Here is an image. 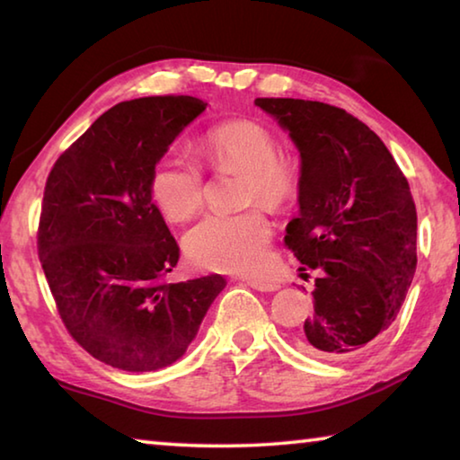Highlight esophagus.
<instances>
[{"label": "esophagus", "instance_id": "1", "mask_svg": "<svg viewBox=\"0 0 460 460\" xmlns=\"http://www.w3.org/2000/svg\"><path fill=\"white\" fill-rule=\"evenodd\" d=\"M247 286H252L260 292H276L279 288L276 282H266V279H247Z\"/></svg>", "mask_w": 460, "mask_h": 460}]
</instances>
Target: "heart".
Returning a JSON list of instances; mask_svg holds the SVG:
<instances>
[{"label": "heart", "instance_id": "obj_1", "mask_svg": "<svg viewBox=\"0 0 460 460\" xmlns=\"http://www.w3.org/2000/svg\"><path fill=\"white\" fill-rule=\"evenodd\" d=\"M200 152L217 172H243L241 200L261 202L284 211L298 197L302 170L292 154L278 150V139L263 123L229 119L217 123L200 139ZM150 197L168 221L182 223L205 205V174L197 162L166 154L155 162ZM271 223L260 207L241 213H213L184 235V252L197 268L247 274L263 266Z\"/></svg>", "mask_w": 460, "mask_h": 460}]
</instances>
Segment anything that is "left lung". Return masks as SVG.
I'll return each mask as SVG.
<instances>
[{
  "instance_id": "left-lung-1",
  "label": "left lung",
  "mask_w": 460,
  "mask_h": 460,
  "mask_svg": "<svg viewBox=\"0 0 460 460\" xmlns=\"http://www.w3.org/2000/svg\"><path fill=\"white\" fill-rule=\"evenodd\" d=\"M300 150V215L284 243L318 270L314 314L298 347L321 359L363 353L395 321L416 271V205L376 131L345 109L305 99H255Z\"/></svg>"
}]
</instances>
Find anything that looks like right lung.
Wrapping results in <instances>:
<instances>
[{"mask_svg":"<svg viewBox=\"0 0 460 460\" xmlns=\"http://www.w3.org/2000/svg\"><path fill=\"white\" fill-rule=\"evenodd\" d=\"M205 109L189 95L123 101L58 155L46 181L44 276L71 337L111 367L155 371L181 359L227 284L219 274L164 282L181 249L147 186Z\"/></svg>","mask_w":460,"mask_h":460,"instance_id":"right-lung-1","label":"right lung"}]
</instances>
